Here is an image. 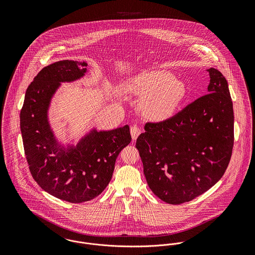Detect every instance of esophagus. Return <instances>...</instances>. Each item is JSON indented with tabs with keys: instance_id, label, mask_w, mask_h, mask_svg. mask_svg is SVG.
Instances as JSON below:
<instances>
[{
	"instance_id": "obj_1",
	"label": "esophagus",
	"mask_w": 255,
	"mask_h": 255,
	"mask_svg": "<svg viewBox=\"0 0 255 255\" xmlns=\"http://www.w3.org/2000/svg\"><path fill=\"white\" fill-rule=\"evenodd\" d=\"M140 133H141V130H140V128L138 127L133 126V127L130 128V134H131V137H132L133 140H135Z\"/></svg>"
}]
</instances>
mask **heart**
Listing matches in <instances>:
<instances>
[{
    "label": "heart",
    "instance_id": "obj_1",
    "mask_svg": "<svg viewBox=\"0 0 255 255\" xmlns=\"http://www.w3.org/2000/svg\"><path fill=\"white\" fill-rule=\"evenodd\" d=\"M129 89L135 94L147 95L141 109L153 121L170 118L185 95V85L166 71H151L137 75L130 82Z\"/></svg>",
    "mask_w": 255,
    "mask_h": 255
}]
</instances>
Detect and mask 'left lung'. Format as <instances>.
Instances as JSON below:
<instances>
[{
	"instance_id": "left-lung-1",
	"label": "left lung",
	"mask_w": 255,
	"mask_h": 255,
	"mask_svg": "<svg viewBox=\"0 0 255 255\" xmlns=\"http://www.w3.org/2000/svg\"><path fill=\"white\" fill-rule=\"evenodd\" d=\"M208 93L175 116L146 123L136 140L146 181L161 200L178 205L207 191L223 177L234 146V110L228 82L218 70Z\"/></svg>"
}]
</instances>
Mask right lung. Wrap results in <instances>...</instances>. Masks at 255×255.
<instances>
[{
	"instance_id": "add662e5",
	"label": "right lung",
	"mask_w": 255,
	"mask_h": 255,
	"mask_svg": "<svg viewBox=\"0 0 255 255\" xmlns=\"http://www.w3.org/2000/svg\"><path fill=\"white\" fill-rule=\"evenodd\" d=\"M86 63L64 60L42 69L25 92L20 130L30 173L51 195L72 203L97 197L108 185L120 152L131 141L129 127L108 131L92 129L76 146L64 148L48 122L51 99L61 82L86 73Z\"/></svg>"
}]
</instances>
